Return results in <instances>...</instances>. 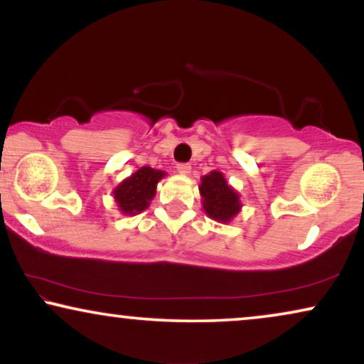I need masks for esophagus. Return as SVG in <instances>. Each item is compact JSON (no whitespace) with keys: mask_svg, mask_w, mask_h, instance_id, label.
<instances>
[{"mask_svg":"<svg viewBox=\"0 0 364 364\" xmlns=\"http://www.w3.org/2000/svg\"><path fill=\"white\" fill-rule=\"evenodd\" d=\"M191 171H192L191 164H187V162L177 164V172L178 173H183V176H187V173H191Z\"/></svg>","mask_w":364,"mask_h":364,"instance_id":"obj_1","label":"esophagus"}]
</instances>
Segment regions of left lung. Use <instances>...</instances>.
Returning <instances> with one entry per match:
<instances>
[{"label": "left lung", "mask_w": 364, "mask_h": 364, "mask_svg": "<svg viewBox=\"0 0 364 364\" xmlns=\"http://www.w3.org/2000/svg\"><path fill=\"white\" fill-rule=\"evenodd\" d=\"M200 193L207 215L218 222H228L240 210V202L220 172L213 171L202 178Z\"/></svg>", "instance_id": "left-lung-1"}]
</instances>
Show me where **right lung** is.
Masks as SVG:
<instances>
[{
  "label": "right lung",
  "instance_id": "right-lung-1",
  "mask_svg": "<svg viewBox=\"0 0 364 364\" xmlns=\"http://www.w3.org/2000/svg\"><path fill=\"white\" fill-rule=\"evenodd\" d=\"M166 176L162 171H156L151 167L139 168L136 173L126 178L116 191L114 197L121 207V210L127 215H134L146 210L149 202L156 196L157 182Z\"/></svg>",
  "mask_w": 364,
  "mask_h": 364
}]
</instances>
